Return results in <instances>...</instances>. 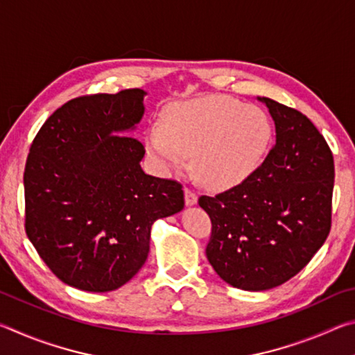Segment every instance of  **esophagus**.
Wrapping results in <instances>:
<instances>
[{"instance_id": "esophagus-1", "label": "esophagus", "mask_w": 355, "mask_h": 355, "mask_svg": "<svg viewBox=\"0 0 355 355\" xmlns=\"http://www.w3.org/2000/svg\"><path fill=\"white\" fill-rule=\"evenodd\" d=\"M184 203L186 207H194L197 203V196L188 188H184Z\"/></svg>"}]
</instances>
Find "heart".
<instances>
[{
    "label": "heart",
    "instance_id": "b5f03b06",
    "mask_svg": "<svg viewBox=\"0 0 355 355\" xmlns=\"http://www.w3.org/2000/svg\"><path fill=\"white\" fill-rule=\"evenodd\" d=\"M272 137V122L261 107L209 95L171 106L161 123L148 128L146 148L166 173L183 171L188 156H194L203 183L228 189L260 169Z\"/></svg>",
    "mask_w": 355,
    "mask_h": 355
}]
</instances>
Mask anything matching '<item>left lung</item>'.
<instances>
[{"label":"left lung","instance_id":"left-lung-1","mask_svg":"<svg viewBox=\"0 0 355 355\" xmlns=\"http://www.w3.org/2000/svg\"><path fill=\"white\" fill-rule=\"evenodd\" d=\"M275 125V144L254 175L199 205L213 224L207 258L228 285L264 291L294 277L326 241L334 156L304 114L257 97Z\"/></svg>","mask_w":355,"mask_h":355}]
</instances>
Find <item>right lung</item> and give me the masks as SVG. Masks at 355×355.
I'll return each mask as SVG.
<instances>
[{"mask_svg": "<svg viewBox=\"0 0 355 355\" xmlns=\"http://www.w3.org/2000/svg\"><path fill=\"white\" fill-rule=\"evenodd\" d=\"M142 89L70 100L29 148L26 235L58 279L106 293L144 266L150 228L184 207L182 184L147 175L131 137L146 112Z\"/></svg>", "mask_w": 355, "mask_h": 355, "instance_id": "add662e5", "label": "right lung"}]
</instances>
